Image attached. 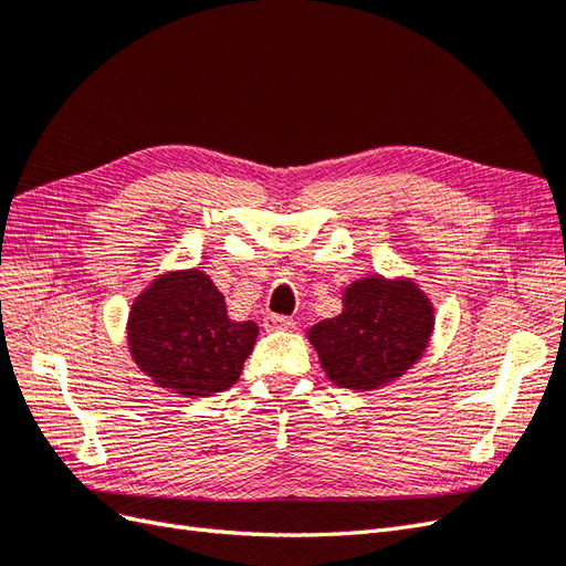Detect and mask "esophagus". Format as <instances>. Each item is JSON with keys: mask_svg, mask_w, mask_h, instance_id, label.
I'll return each instance as SVG.
<instances>
[{"mask_svg": "<svg viewBox=\"0 0 566 566\" xmlns=\"http://www.w3.org/2000/svg\"><path fill=\"white\" fill-rule=\"evenodd\" d=\"M264 328L269 333H276V331H293L295 328V321L287 318V316H279V314H269L264 318Z\"/></svg>", "mask_w": 566, "mask_h": 566, "instance_id": "34e87169", "label": "esophagus"}]
</instances>
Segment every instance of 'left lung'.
Wrapping results in <instances>:
<instances>
[{"label": "left lung", "mask_w": 566, "mask_h": 566, "mask_svg": "<svg viewBox=\"0 0 566 566\" xmlns=\"http://www.w3.org/2000/svg\"><path fill=\"white\" fill-rule=\"evenodd\" d=\"M434 306L413 279H358L342 293V312L306 331L325 375L345 389H380L424 354Z\"/></svg>", "instance_id": "obj_1"}]
</instances>
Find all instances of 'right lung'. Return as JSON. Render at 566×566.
Returning <instances> with one entry per match:
<instances>
[{
  "label": "right lung",
  "instance_id": "right-lung-1",
  "mask_svg": "<svg viewBox=\"0 0 566 566\" xmlns=\"http://www.w3.org/2000/svg\"><path fill=\"white\" fill-rule=\"evenodd\" d=\"M254 321H231L224 295L200 269L167 271L132 302L127 345L142 373L179 397H212L241 378Z\"/></svg>",
  "mask_w": 566,
  "mask_h": 566
}]
</instances>
